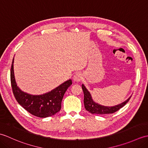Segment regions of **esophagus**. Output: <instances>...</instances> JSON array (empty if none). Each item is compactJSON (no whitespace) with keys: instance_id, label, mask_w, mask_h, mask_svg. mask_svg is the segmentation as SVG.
<instances>
[{"instance_id":"esophagus-1","label":"esophagus","mask_w":148,"mask_h":148,"mask_svg":"<svg viewBox=\"0 0 148 148\" xmlns=\"http://www.w3.org/2000/svg\"><path fill=\"white\" fill-rule=\"evenodd\" d=\"M83 76H82V74L81 73H76L74 74V76L73 77V79L74 81H76V82H79V81L82 79Z\"/></svg>"}]
</instances>
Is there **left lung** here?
I'll return each instance as SVG.
<instances>
[{"instance_id": "left-lung-1", "label": "left lung", "mask_w": 148, "mask_h": 148, "mask_svg": "<svg viewBox=\"0 0 148 148\" xmlns=\"http://www.w3.org/2000/svg\"><path fill=\"white\" fill-rule=\"evenodd\" d=\"M82 89L84 93V104L86 110L92 114H111L116 112L118 110L122 108L126 103L129 101L131 97H130L125 102L118 104L117 106L112 107H108L99 105V103H95L93 101L90 93L86 88V87L82 84Z\"/></svg>"}]
</instances>
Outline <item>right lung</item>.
<instances>
[{
	"label": "right lung",
	"instance_id": "add662e5",
	"mask_svg": "<svg viewBox=\"0 0 148 148\" xmlns=\"http://www.w3.org/2000/svg\"><path fill=\"white\" fill-rule=\"evenodd\" d=\"M14 58L11 67V83L12 92L19 104L32 114L39 118H46L55 114L61 109L62 100L68 88L72 84L69 79L42 95H33L21 91L17 86L14 74Z\"/></svg>",
	"mask_w": 148,
	"mask_h": 148
}]
</instances>
